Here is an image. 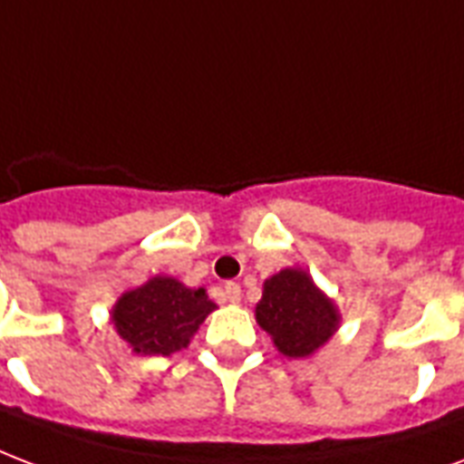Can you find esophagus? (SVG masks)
Listing matches in <instances>:
<instances>
[{"instance_id": "34e87169", "label": "esophagus", "mask_w": 464, "mask_h": 464, "mask_svg": "<svg viewBox=\"0 0 464 464\" xmlns=\"http://www.w3.org/2000/svg\"><path fill=\"white\" fill-rule=\"evenodd\" d=\"M225 301H227V303L242 301V288H239V284H235V281L225 284Z\"/></svg>"}]
</instances>
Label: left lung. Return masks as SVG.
<instances>
[{
    "mask_svg": "<svg viewBox=\"0 0 464 464\" xmlns=\"http://www.w3.org/2000/svg\"><path fill=\"white\" fill-rule=\"evenodd\" d=\"M254 315L288 360L313 357L343 323L337 303L301 266H285L264 281Z\"/></svg>",
    "mask_w": 464,
    "mask_h": 464,
    "instance_id": "1",
    "label": "left lung"
}]
</instances>
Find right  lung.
Returning <instances> with one entry per match:
<instances>
[{
	"mask_svg": "<svg viewBox=\"0 0 464 464\" xmlns=\"http://www.w3.org/2000/svg\"><path fill=\"white\" fill-rule=\"evenodd\" d=\"M215 308L205 288L159 274L124 291L112 305L110 323L134 354L170 357L186 350Z\"/></svg>",
	"mask_w": 464,
	"mask_h": 464,
	"instance_id": "1",
	"label": "right lung"
}]
</instances>
